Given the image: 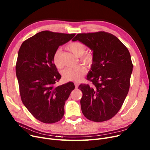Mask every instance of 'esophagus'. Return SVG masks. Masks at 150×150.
Returning <instances> with one entry per match:
<instances>
[{
  "label": "esophagus",
  "instance_id": "34e87169",
  "mask_svg": "<svg viewBox=\"0 0 150 150\" xmlns=\"http://www.w3.org/2000/svg\"><path fill=\"white\" fill-rule=\"evenodd\" d=\"M78 86H79V83H75V88H78Z\"/></svg>",
  "mask_w": 150,
  "mask_h": 150
}]
</instances>
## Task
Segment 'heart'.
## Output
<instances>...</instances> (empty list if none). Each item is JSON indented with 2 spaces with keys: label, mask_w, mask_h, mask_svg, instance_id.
Segmentation results:
<instances>
[{
  "label": "heart",
  "mask_w": 150,
  "mask_h": 150,
  "mask_svg": "<svg viewBox=\"0 0 150 150\" xmlns=\"http://www.w3.org/2000/svg\"><path fill=\"white\" fill-rule=\"evenodd\" d=\"M67 49L74 53L76 57L80 58V61L87 67H91L95 61V55L91 52H85L86 45L80 42H72L70 43ZM61 50L59 49L55 51L53 62L54 66L58 69L63 67L60 58ZM86 73V69L83 66H78L73 68H66L62 72L63 80L66 81H78L81 80Z\"/></svg>",
  "instance_id": "obj_1"
}]
</instances>
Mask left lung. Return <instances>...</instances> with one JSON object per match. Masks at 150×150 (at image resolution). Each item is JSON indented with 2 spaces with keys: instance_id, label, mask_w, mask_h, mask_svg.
<instances>
[{
  "instance_id": "obj_1",
  "label": "left lung",
  "mask_w": 150,
  "mask_h": 150,
  "mask_svg": "<svg viewBox=\"0 0 150 150\" xmlns=\"http://www.w3.org/2000/svg\"><path fill=\"white\" fill-rule=\"evenodd\" d=\"M93 50L95 61L87 80L81 84V111L89 120L107 121L119 111L129 89L132 72L131 55L119 39L105 31L78 33L72 39Z\"/></svg>"
}]
</instances>
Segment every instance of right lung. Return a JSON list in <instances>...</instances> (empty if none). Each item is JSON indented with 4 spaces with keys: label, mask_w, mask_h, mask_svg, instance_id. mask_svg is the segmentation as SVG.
Returning <instances> with one entry per match:
<instances>
[{
    "label": "right lung",
    "mask_w": 150,
    "mask_h": 150,
    "mask_svg": "<svg viewBox=\"0 0 150 150\" xmlns=\"http://www.w3.org/2000/svg\"><path fill=\"white\" fill-rule=\"evenodd\" d=\"M75 35L42 31L23 41L19 50L16 73L21 100L31 115L44 123L62 119L65 102L75 88L72 82L55 85L61 76L53 62L59 46Z\"/></svg>",
    "instance_id": "obj_1"
}]
</instances>
